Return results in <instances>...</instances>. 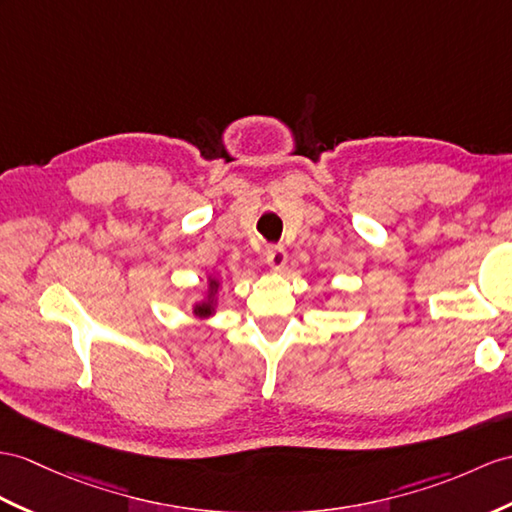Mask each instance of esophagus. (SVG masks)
<instances>
[{
  "mask_svg": "<svg viewBox=\"0 0 512 512\" xmlns=\"http://www.w3.org/2000/svg\"><path fill=\"white\" fill-rule=\"evenodd\" d=\"M286 260H289V254H286L284 245H269V247H267V265H269L273 271L284 269Z\"/></svg>",
  "mask_w": 512,
  "mask_h": 512,
  "instance_id": "34e87169",
  "label": "esophagus"
}]
</instances>
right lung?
<instances>
[{
    "mask_svg": "<svg viewBox=\"0 0 512 512\" xmlns=\"http://www.w3.org/2000/svg\"><path fill=\"white\" fill-rule=\"evenodd\" d=\"M210 310H213V308H210V304H199V306L195 308V313H197L199 317H206V315H210Z\"/></svg>",
    "mask_w": 512,
    "mask_h": 512,
    "instance_id": "add662e5",
    "label": "right lung"
}]
</instances>
